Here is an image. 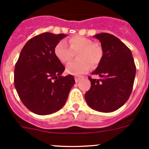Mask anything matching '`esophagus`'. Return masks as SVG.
Listing matches in <instances>:
<instances>
[{"mask_svg":"<svg viewBox=\"0 0 149 149\" xmlns=\"http://www.w3.org/2000/svg\"><path fill=\"white\" fill-rule=\"evenodd\" d=\"M80 79H81L80 76H76V77H75V81H76V83H78V82L79 81V80H80Z\"/></svg>","mask_w":149,"mask_h":149,"instance_id":"1","label":"esophagus"}]
</instances>
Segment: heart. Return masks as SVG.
I'll use <instances>...</instances> for the list:
<instances>
[{
  "instance_id": "b5f03b06",
  "label": "heart",
  "mask_w": 149,
  "mask_h": 149,
  "mask_svg": "<svg viewBox=\"0 0 149 149\" xmlns=\"http://www.w3.org/2000/svg\"><path fill=\"white\" fill-rule=\"evenodd\" d=\"M69 47L65 41H60L54 49L56 58L63 63H68L77 53L78 60L66 66L68 73L73 75H81L86 73L91 65L96 67L101 62L103 57V49L98 43L86 37L76 35L68 40Z\"/></svg>"
}]
</instances>
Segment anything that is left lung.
<instances>
[{
	"mask_svg": "<svg viewBox=\"0 0 149 149\" xmlns=\"http://www.w3.org/2000/svg\"><path fill=\"white\" fill-rule=\"evenodd\" d=\"M94 37L100 40L103 49L102 59L92 73L100 79L88 76L91 86L85 99L92 109L111 112L121 107L130 97L136 67L130 49L118 37L108 33Z\"/></svg>",
	"mask_w": 149,
	"mask_h": 149,
	"instance_id": "1",
	"label": "left lung"
}]
</instances>
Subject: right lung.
<instances>
[{"label":"right lung","mask_w":149,"mask_h":149,"mask_svg":"<svg viewBox=\"0 0 149 149\" xmlns=\"http://www.w3.org/2000/svg\"><path fill=\"white\" fill-rule=\"evenodd\" d=\"M66 34L45 32L30 39L24 46L14 69V86L24 104L31 112L46 115L65 104L75 84L56 58L55 47Z\"/></svg>","instance_id":"1"}]
</instances>
